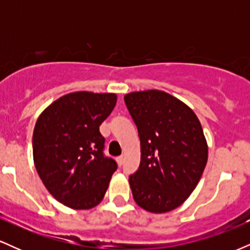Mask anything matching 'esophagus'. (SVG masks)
Segmentation results:
<instances>
[{"instance_id":"1","label":"esophagus","mask_w":250,"mask_h":250,"mask_svg":"<svg viewBox=\"0 0 250 250\" xmlns=\"http://www.w3.org/2000/svg\"><path fill=\"white\" fill-rule=\"evenodd\" d=\"M116 162H117V165H119L120 167H121V166L123 165V156H122V155H121V156L117 157V159H116Z\"/></svg>"}]
</instances>
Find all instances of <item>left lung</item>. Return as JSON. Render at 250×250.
Listing matches in <instances>:
<instances>
[{"mask_svg":"<svg viewBox=\"0 0 250 250\" xmlns=\"http://www.w3.org/2000/svg\"><path fill=\"white\" fill-rule=\"evenodd\" d=\"M141 142L139 170L129 177L133 197L149 213L180 207L193 193L208 160V145L196 114L156 89L125 96Z\"/></svg>","mask_w":250,"mask_h":250,"instance_id":"left-lung-1","label":"left lung"}]
</instances>
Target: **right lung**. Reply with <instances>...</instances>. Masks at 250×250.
<instances>
[{"instance_id": "obj_1", "label": "right lung", "mask_w": 250, "mask_h": 250, "mask_svg": "<svg viewBox=\"0 0 250 250\" xmlns=\"http://www.w3.org/2000/svg\"><path fill=\"white\" fill-rule=\"evenodd\" d=\"M117 101L114 93L75 91L42 111L33 134L34 165L44 187L76 210L96 207L117 165L103 156L100 125Z\"/></svg>"}]
</instances>
